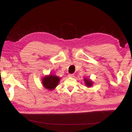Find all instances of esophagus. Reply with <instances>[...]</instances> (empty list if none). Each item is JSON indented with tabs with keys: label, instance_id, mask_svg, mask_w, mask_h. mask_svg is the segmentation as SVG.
<instances>
[{
	"label": "esophagus",
	"instance_id": "34e87169",
	"mask_svg": "<svg viewBox=\"0 0 132 132\" xmlns=\"http://www.w3.org/2000/svg\"><path fill=\"white\" fill-rule=\"evenodd\" d=\"M74 77V74H70L68 75V77H69V78H73Z\"/></svg>",
	"mask_w": 132,
	"mask_h": 132
}]
</instances>
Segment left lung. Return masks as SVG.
I'll return each mask as SVG.
<instances>
[{
    "label": "left lung",
    "mask_w": 132,
    "mask_h": 132,
    "mask_svg": "<svg viewBox=\"0 0 132 132\" xmlns=\"http://www.w3.org/2000/svg\"><path fill=\"white\" fill-rule=\"evenodd\" d=\"M84 81H85V85L87 87H90V86H91L92 85H93V81H92L91 80H90V79H87V78H85L84 79Z\"/></svg>",
    "instance_id": "left-lung-1"
}]
</instances>
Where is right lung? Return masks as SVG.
I'll use <instances>...</instances> for the list:
<instances>
[{"label": "right lung", "instance_id": "right-lung-1", "mask_svg": "<svg viewBox=\"0 0 132 132\" xmlns=\"http://www.w3.org/2000/svg\"><path fill=\"white\" fill-rule=\"evenodd\" d=\"M60 81V78L57 75H49L44 77L42 84L45 88L48 90H54Z\"/></svg>", "mask_w": 132, "mask_h": 132}]
</instances>
